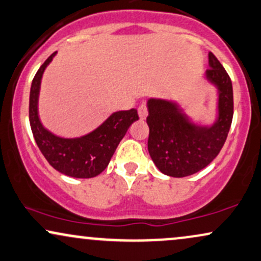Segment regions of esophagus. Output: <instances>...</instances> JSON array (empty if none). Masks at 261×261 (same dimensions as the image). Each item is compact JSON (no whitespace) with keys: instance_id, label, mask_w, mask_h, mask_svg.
<instances>
[{"instance_id":"1","label":"esophagus","mask_w":261,"mask_h":261,"mask_svg":"<svg viewBox=\"0 0 261 261\" xmlns=\"http://www.w3.org/2000/svg\"><path fill=\"white\" fill-rule=\"evenodd\" d=\"M147 114H148V109H147L146 103H142V105H141V106L139 107V115H140L141 120H143V119H146Z\"/></svg>"}]
</instances>
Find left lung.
<instances>
[{
    "label": "left lung",
    "mask_w": 261,
    "mask_h": 261,
    "mask_svg": "<svg viewBox=\"0 0 261 261\" xmlns=\"http://www.w3.org/2000/svg\"><path fill=\"white\" fill-rule=\"evenodd\" d=\"M206 80L218 87V120L212 126H200L188 120L176 103L150 98L147 124L148 152L156 168L171 177L196 174L220 153L233 117V91L225 68L209 52Z\"/></svg>",
    "instance_id": "8db88e82"
}]
</instances>
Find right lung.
<instances>
[{"label": "right lung", "instance_id": "right-lung-1", "mask_svg": "<svg viewBox=\"0 0 261 261\" xmlns=\"http://www.w3.org/2000/svg\"><path fill=\"white\" fill-rule=\"evenodd\" d=\"M56 53H52L41 65L31 84L29 99L31 131L41 153L56 170L70 177H95L108 166L127 128L134 121L139 120V114L134 108L115 112L96 130L77 139H62L49 133L39 119L37 100L41 77Z\"/></svg>", "mask_w": 261, "mask_h": 261}]
</instances>
